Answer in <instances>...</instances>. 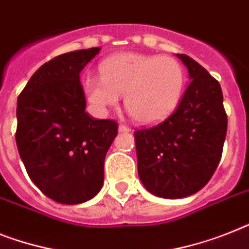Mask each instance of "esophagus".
Listing matches in <instances>:
<instances>
[{"label":"esophagus","mask_w":249,"mask_h":249,"mask_svg":"<svg viewBox=\"0 0 249 249\" xmlns=\"http://www.w3.org/2000/svg\"><path fill=\"white\" fill-rule=\"evenodd\" d=\"M118 129H120V132H131V128L126 124H120Z\"/></svg>","instance_id":"esophagus-1"}]
</instances>
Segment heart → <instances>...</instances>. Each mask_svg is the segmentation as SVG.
Masks as SVG:
<instances>
[{
    "label": "heart",
    "instance_id": "1",
    "mask_svg": "<svg viewBox=\"0 0 249 249\" xmlns=\"http://www.w3.org/2000/svg\"><path fill=\"white\" fill-rule=\"evenodd\" d=\"M100 77H89L84 90L96 109L106 110L124 95V106L135 121L155 124L174 112L184 89V71L168 55L127 52L100 65Z\"/></svg>",
    "mask_w": 249,
    "mask_h": 249
}]
</instances>
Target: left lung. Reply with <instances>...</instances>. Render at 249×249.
<instances>
[{"instance_id": "obj_1", "label": "left lung", "mask_w": 249, "mask_h": 249, "mask_svg": "<svg viewBox=\"0 0 249 249\" xmlns=\"http://www.w3.org/2000/svg\"><path fill=\"white\" fill-rule=\"evenodd\" d=\"M191 83L166 120L135 131L137 169L149 192L183 198L206 186L220 163L228 117L220 84L200 63L177 54Z\"/></svg>"}]
</instances>
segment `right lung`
<instances>
[{"label":"right lung","mask_w":249,"mask_h":249,"mask_svg":"<svg viewBox=\"0 0 249 249\" xmlns=\"http://www.w3.org/2000/svg\"><path fill=\"white\" fill-rule=\"evenodd\" d=\"M100 48L57 55L36 70L18 98L16 145L33 183L65 205L85 202L104 182V160L118 124L92 120L80 72Z\"/></svg>","instance_id":"right-lung-1"}]
</instances>
